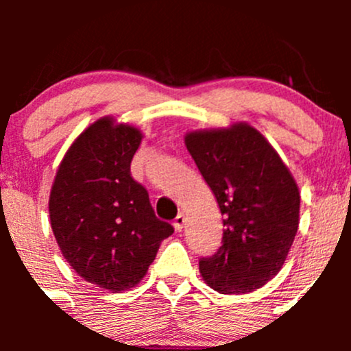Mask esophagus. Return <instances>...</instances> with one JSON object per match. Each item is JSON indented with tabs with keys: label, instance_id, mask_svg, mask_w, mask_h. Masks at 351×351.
<instances>
[{
	"label": "esophagus",
	"instance_id": "1",
	"mask_svg": "<svg viewBox=\"0 0 351 351\" xmlns=\"http://www.w3.org/2000/svg\"><path fill=\"white\" fill-rule=\"evenodd\" d=\"M185 222H186L185 214H178V215H176L175 221H173V228H175V231H176V232L182 231L183 226H185Z\"/></svg>",
	"mask_w": 351,
	"mask_h": 351
}]
</instances>
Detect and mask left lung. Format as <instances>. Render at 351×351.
Segmentation results:
<instances>
[{"instance_id": "left-lung-1", "label": "left lung", "mask_w": 351, "mask_h": 351, "mask_svg": "<svg viewBox=\"0 0 351 351\" xmlns=\"http://www.w3.org/2000/svg\"><path fill=\"white\" fill-rule=\"evenodd\" d=\"M222 214V246L198 261L221 293L260 289L284 267L299 228L300 193L277 151L246 122L185 136Z\"/></svg>"}]
</instances>
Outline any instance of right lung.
Wrapping results in <instances>:
<instances>
[{"mask_svg": "<svg viewBox=\"0 0 351 351\" xmlns=\"http://www.w3.org/2000/svg\"><path fill=\"white\" fill-rule=\"evenodd\" d=\"M143 132L101 117L59 165L49 217L62 256L90 284L122 292L139 284L173 226L159 221L147 190L130 176Z\"/></svg>", "mask_w": 351, "mask_h": 351, "instance_id": "add662e5", "label": "right lung"}]
</instances>
